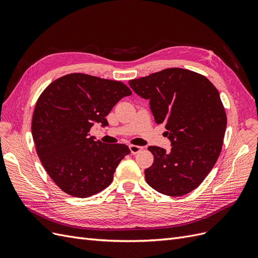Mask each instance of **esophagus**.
<instances>
[{
  "mask_svg": "<svg viewBox=\"0 0 258 258\" xmlns=\"http://www.w3.org/2000/svg\"><path fill=\"white\" fill-rule=\"evenodd\" d=\"M130 150L132 154H137L138 152H140V150H143V147L139 146H135V145H131L130 146Z\"/></svg>",
  "mask_w": 258,
  "mask_h": 258,
  "instance_id": "34e87169",
  "label": "esophagus"
}]
</instances>
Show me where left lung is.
Segmentation results:
<instances>
[{
	"label": "left lung",
	"mask_w": 258,
	"mask_h": 258,
	"mask_svg": "<svg viewBox=\"0 0 258 258\" xmlns=\"http://www.w3.org/2000/svg\"><path fill=\"white\" fill-rule=\"evenodd\" d=\"M134 92L150 99L157 124H165L170 152L150 146L154 161L145 170L147 183L167 196H183L199 186L217 163L227 117L212 82L184 69H166L128 81Z\"/></svg>",
	"instance_id": "8db88e82"
}]
</instances>
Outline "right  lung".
Here are the masks:
<instances>
[{
    "label": "right lung",
    "mask_w": 258,
    "mask_h": 258,
    "mask_svg": "<svg viewBox=\"0 0 258 258\" xmlns=\"http://www.w3.org/2000/svg\"><path fill=\"white\" fill-rule=\"evenodd\" d=\"M132 94L121 81L74 73L52 81L39 95L32 118V136L45 170L64 193L86 198L109 185L119 163L131 151L122 144L90 137L94 123Z\"/></svg>",
    "instance_id": "right-lung-1"
}]
</instances>
